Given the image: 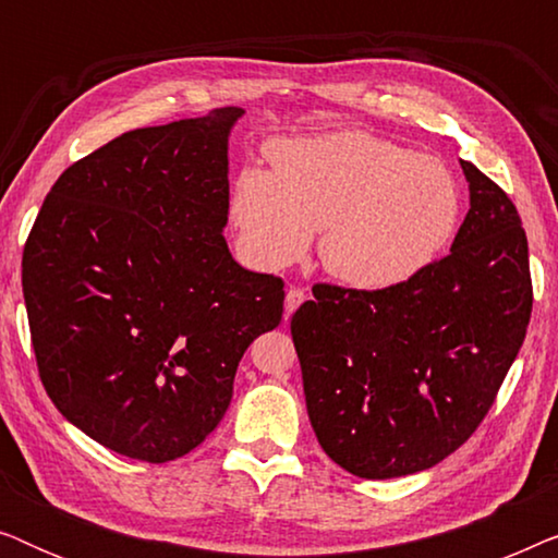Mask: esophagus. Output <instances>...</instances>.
<instances>
[{"label":"esophagus","instance_id":"obj_1","mask_svg":"<svg viewBox=\"0 0 558 558\" xmlns=\"http://www.w3.org/2000/svg\"><path fill=\"white\" fill-rule=\"evenodd\" d=\"M307 300V294H304V289H289L287 292V300H284V312H287V317H292L294 312H296V307H300V304Z\"/></svg>","mask_w":558,"mask_h":558}]
</instances>
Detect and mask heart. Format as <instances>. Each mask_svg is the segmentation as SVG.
<instances>
[{
  "label": "heart",
  "mask_w": 558,
  "mask_h": 558,
  "mask_svg": "<svg viewBox=\"0 0 558 558\" xmlns=\"http://www.w3.org/2000/svg\"><path fill=\"white\" fill-rule=\"evenodd\" d=\"M274 170L248 165L231 190L243 256L281 269L310 248L340 284L384 292L441 256L460 226L462 193L439 159L365 132L287 136L269 144Z\"/></svg>",
  "instance_id": "1"
}]
</instances>
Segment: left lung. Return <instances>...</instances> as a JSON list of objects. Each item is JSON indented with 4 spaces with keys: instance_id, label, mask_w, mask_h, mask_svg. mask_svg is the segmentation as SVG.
I'll return each instance as SVG.
<instances>
[{
    "instance_id": "left-lung-1",
    "label": "left lung",
    "mask_w": 558,
    "mask_h": 558,
    "mask_svg": "<svg viewBox=\"0 0 558 558\" xmlns=\"http://www.w3.org/2000/svg\"><path fill=\"white\" fill-rule=\"evenodd\" d=\"M470 210L445 258L409 284H319L292 317L319 447L342 470H429L483 422L531 319L529 241L510 197L460 162Z\"/></svg>"
}]
</instances>
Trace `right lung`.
Returning <instances> with one entry per match:
<instances>
[{"label":"right lung","mask_w":558,"mask_h":558,"mask_svg":"<svg viewBox=\"0 0 558 558\" xmlns=\"http://www.w3.org/2000/svg\"><path fill=\"white\" fill-rule=\"evenodd\" d=\"M226 106L134 129L78 159L22 254L48 396L113 452L170 462L223 418L243 353L284 312V284L228 251Z\"/></svg>","instance_id":"obj_1"}]
</instances>
